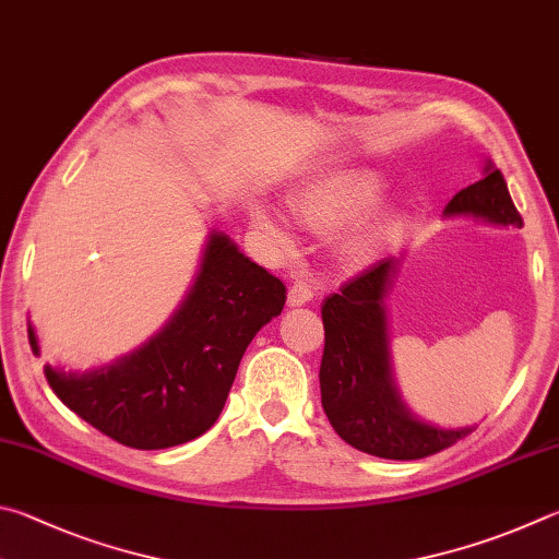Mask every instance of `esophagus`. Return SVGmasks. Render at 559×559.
<instances>
[{
    "instance_id": "obj_1",
    "label": "esophagus",
    "mask_w": 559,
    "mask_h": 559,
    "mask_svg": "<svg viewBox=\"0 0 559 559\" xmlns=\"http://www.w3.org/2000/svg\"><path fill=\"white\" fill-rule=\"evenodd\" d=\"M312 296H314V288H312L310 281H306V278L293 281V286L288 290L290 306H306L308 300H312Z\"/></svg>"
}]
</instances>
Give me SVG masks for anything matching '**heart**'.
<instances>
[{
  "mask_svg": "<svg viewBox=\"0 0 559 559\" xmlns=\"http://www.w3.org/2000/svg\"><path fill=\"white\" fill-rule=\"evenodd\" d=\"M381 192L379 178L369 174V170H349V174H340L332 178H324L320 182L302 188L296 198H293V210L296 215L306 222L308 227L318 231H332L340 227L352 225L359 219L373 202H377ZM253 227L261 235H266L276 247H290V231L283 225L278 215L269 210H253ZM381 235L379 227H371L352 241V251L361 253L371 247V241Z\"/></svg>",
  "mask_w": 559,
  "mask_h": 559,
  "instance_id": "heart-1",
  "label": "heart"
}]
</instances>
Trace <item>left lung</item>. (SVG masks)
Here are the masks:
<instances>
[{
	"instance_id": "1",
	"label": "left lung",
	"mask_w": 559,
	"mask_h": 559,
	"mask_svg": "<svg viewBox=\"0 0 559 559\" xmlns=\"http://www.w3.org/2000/svg\"><path fill=\"white\" fill-rule=\"evenodd\" d=\"M448 202L444 215H474L503 227H523L521 212L499 168ZM395 271L377 261L324 300V352L320 364L322 408L344 442L383 460H423L472 430H438L413 420L391 383L383 298Z\"/></svg>"
}]
</instances>
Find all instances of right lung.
<instances>
[{
  "instance_id": "right-lung-1",
  "label": "right lung",
  "mask_w": 559,
  "mask_h": 559,
  "mask_svg": "<svg viewBox=\"0 0 559 559\" xmlns=\"http://www.w3.org/2000/svg\"><path fill=\"white\" fill-rule=\"evenodd\" d=\"M283 306L286 286L212 235L195 286L164 332L111 367L83 377L46 367V379L70 411L119 444L176 448L215 425L249 342ZM28 342L38 352L32 328Z\"/></svg>"
}]
</instances>
